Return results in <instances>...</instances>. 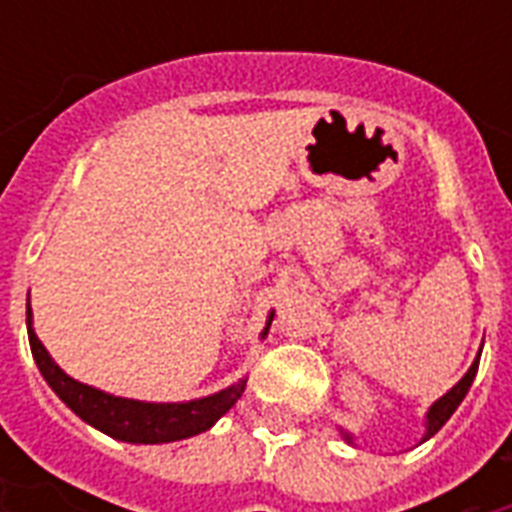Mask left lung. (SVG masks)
<instances>
[{"mask_svg": "<svg viewBox=\"0 0 512 512\" xmlns=\"http://www.w3.org/2000/svg\"><path fill=\"white\" fill-rule=\"evenodd\" d=\"M478 358H481V356H478ZM478 358H476V361H473V366H470V369H468V374H465V377H462V380L457 382V385H454V388L449 390V393H446L444 398H438L436 404L430 406V412H428V433H425V438L436 436L438 430H441L446 425V420L452 417L454 409H457V406L462 404V398H465V393H468L470 385H473V380H476Z\"/></svg>", "mask_w": 512, "mask_h": 512, "instance_id": "left-lung-1", "label": "left lung"}]
</instances>
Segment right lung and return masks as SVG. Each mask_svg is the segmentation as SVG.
<instances>
[{"label": "right lung", "mask_w": 512, "mask_h": 512, "mask_svg": "<svg viewBox=\"0 0 512 512\" xmlns=\"http://www.w3.org/2000/svg\"><path fill=\"white\" fill-rule=\"evenodd\" d=\"M26 324L31 327L28 305ZM28 342H31V353H34L39 372L44 374L47 385L58 393L60 401L71 406L84 422H90L119 441H130V444H167V441H180V438L204 433L239 401L244 385H247V380H241L233 388L199 398V401H188V404H143V401H132V398L108 396L103 390L71 380L66 372H60V366L44 350L34 329H28Z\"/></svg>", "instance_id": "right-lung-1"}]
</instances>
